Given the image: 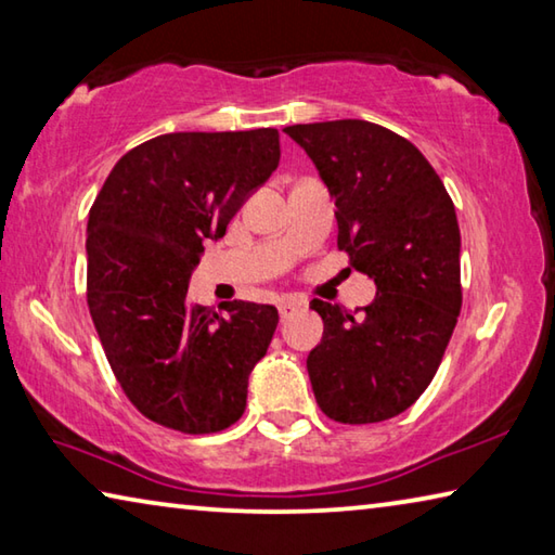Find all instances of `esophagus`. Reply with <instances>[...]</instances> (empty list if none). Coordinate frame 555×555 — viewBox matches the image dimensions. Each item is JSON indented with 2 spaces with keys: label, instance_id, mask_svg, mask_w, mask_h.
<instances>
[{
  "label": "esophagus",
  "instance_id": "esophagus-1",
  "mask_svg": "<svg viewBox=\"0 0 555 555\" xmlns=\"http://www.w3.org/2000/svg\"><path fill=\"white\" fill-rule=\"evenodd\" d=\"M300 306H304V304H300L298 298H281V300H279V315H281V321H288V318L294 315Z\"/></svg>",
  "mask_w": 555,
  "mask_h": 555
}]
</instances>
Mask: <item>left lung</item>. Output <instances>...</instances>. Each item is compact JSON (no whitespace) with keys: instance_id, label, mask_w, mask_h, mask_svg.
<instances>
[{"instance_id":"left-lung-1","label":"left lung","mask_w":555,"mask_h":555,"mask_svg":"<svg viewBox=\"0 0 555 555\" xmlns=\"http://www.w3.org/2000/svg\"><path fill=\"white\" fill-rule=\"evenodd\" d=\"M335 198L337 247L377 284L362 311L315 298L323 340L308 354L321 411L337 424H379L436 377L463 306L455 205L409 139L364 119L284 129Z\"/></svg>"}]
</instances>
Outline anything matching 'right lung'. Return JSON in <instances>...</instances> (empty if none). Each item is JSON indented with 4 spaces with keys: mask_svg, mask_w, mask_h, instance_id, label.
Listing matches in <instances>:
<instances>
[{
    "mask_svg": "<svg viewBox=\"0 0 555 555\" xmlns=\"http://www.w3.org/2000/svg\"><path fill=\"white\" fill-rule=\"evenodd\" d=\"M276 129L173 131L119 158L90 208L88 306L127 399L158 426L203 436L240 421L274 306H193L203 242L276 171Z\"/></svg>",
    "mask_w": 555,
    "mask_h": 555,
    "instance_id": "add662e5",
    "label": "right lung"
}]
</instances>
